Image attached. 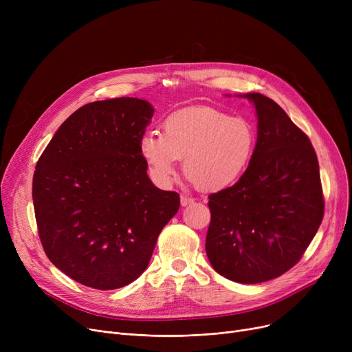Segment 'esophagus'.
<instances>
[{"label": "esophagus", "instance_id": "obj_1", "mask_svg": "<svg viewBox=\"0 0 352 352\" xmlns=\"http://www.w3.org/2000/svg\"><path fill=\"white\" fill-rule=\"evenodd\" d=\"M192 202H194V198H191V197H186V195H181V206H182V207L191 206Z\"/></svg>", "mask_w": 352, "mask_h": 352}]
</instances>
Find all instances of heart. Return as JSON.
<instances>
[{
    "instance_id": "b5f03b06",
    "label": "heart",
    "mask_w": 352,
    "mask_h": 352,
    "mask_svg": "<svg viewBox=\"0 0 352 352\" xmlns=\"http://www.w3.org/2000/svg\"><path fill=\"white\" fill-rule=\"evenodd\" d=\"M255 144V129L245 118L230 117L212 107H191L166 117L162 135L144 134L140 153L158 186H170L184 158V173L194 186L217 192L241 179Z\"/></svg>"
}]
</instances>
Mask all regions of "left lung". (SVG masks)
<instances>
[{
  "label": "left lung",
  "mask_w": 352,
  "mask_h": 352,
  "mask_svg": "<svg viewBox=\"0 0 352 352\" xmlns=\"http://www.w3.org/2000/svg\"><path fill=\"white\" fill-rule=\"evenodd\" d=\"M238 97L255 107L256 144L245 174L211 194L206 251L226 278L258 284L297 264L324 217L320 165L308 137L260 92Z\"/></svg>",
  "instance_id": "1"
}]
</instances>
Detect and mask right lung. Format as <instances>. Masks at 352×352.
<instances>
[{
	"instance_id": "add662e5",
	"label": "right lung",
	"mask_w": 352,
	"mask_h": 352,
	"mask_svg": "<svg viewBox=\"0 0 352 352\" xmlns=\"http://www.w3.org/2000/svg\"><path fill=\"white\" fill-rule=\"evenodd\" d=\"M153 116L140 98L89 102L61 124L35 165L41 244L82 285L117 289L135 281L179 208V195L154 186L140 153Z\"/></svg>"
}]
</instances>
